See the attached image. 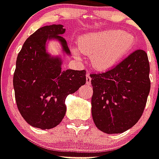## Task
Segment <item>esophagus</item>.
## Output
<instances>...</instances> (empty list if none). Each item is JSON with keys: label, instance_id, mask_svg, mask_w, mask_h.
Segmentation results:
<instances>
[{"label": "esophagus", "instance_id": "obj_1", "mask_svg": "<svg viewBox=\"0 0 159 159\" xmlns=\"http://www.w3.org/2000/svg\"><path fill=\"white\" fill-rule=\"evenodd\" d=\"M86 85H91V78L89 73H87V74L86 75Z\"/></svg>", "mask_w": 159, "mask_h": 159}]
</instances>
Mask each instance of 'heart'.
Listing matches in <instances>:
<instances>
[{"mask_svg":"<svg viewBox=\"0 0 159 159\" xmlns=\"http://www.w3.org/2000/svg\"><path fill=\"white\" fill-rule=\"evenodd\" d=\"M135 45L132 35L114 29L84 35L78 41L80 50L91 56L93 67L102 71L121 61L133 50ZM72 51L76 58H79L77 49H73Z\"/></svg>","mask_w":159,"mask_h":159,"instance_id":"1","label":"heart"}]
</instances>
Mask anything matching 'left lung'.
<instances>
[{
  "mask_svg": "<svg viewBox=\"0 0 159 159\" xmlns=\"http://www.w3.org/2000/svg\"><path fill=\"white\" fill-rule=\"evenodd\" d=\"M91 113L107 134L122 133L139 121L150 91L146 52L137 50L105 73L91 74Z\"/></svg>",
  "mask_w": 159,
  "mask_h": 159,
  "instance_id": "8db88e82",
  "label": "left lung"
}]
</instances>
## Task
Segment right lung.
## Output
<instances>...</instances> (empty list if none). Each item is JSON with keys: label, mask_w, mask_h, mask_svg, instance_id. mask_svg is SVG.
I'll return each instance as SVG.
<instances>
[{"label": "right lung", "mask_w": 159, "mask_h": 159, "mask_svg": "<svg viewBox=\"0 0 159 159\" xmlns=\"http://www.w3.org/2000/svg\"><path fill=\"white\" fill-rule=\"evenodd\" d=\"M61 24L44 26L24 42L16 60L13 84L19 113L28 124L46 130L59 125L66 113L65 100L86 83V71L62 70V59L46 51V43L57 40L70 55Z\"/></svg>", "instance_id": "right-lung-1"}]
</instances>
